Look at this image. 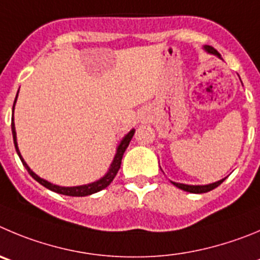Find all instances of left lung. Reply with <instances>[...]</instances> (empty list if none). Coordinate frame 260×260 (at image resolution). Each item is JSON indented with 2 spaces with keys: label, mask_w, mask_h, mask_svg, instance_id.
<instances>
[{
  "label": "left lung",
  "mask_w": 260,
  "mask_h": 260,
  "mask_svg": "<svg viewBox=\"0 0 260 260\" xmlns=\"http://www.w3.org/2000/svg\"><path fill=\"white\" fill-rule=\"evenodd\" d=\"M204 50L207 51L208 53H212V55H215V56L220 57L219 52H218L215 48H213L212 46H208L205 45L204 46ZM225 178L220 179V181H217V182H213V183H209V185H186V183H178V182H173L171 181L172 183H173L176 187L181 188V190L183 191H187V192H191V193H204V192H209V191L214 190L215 187H218V186L222 183L223 181H224Z\"/></svg>",
  "instance_id": "left-lung-1"
}]
</instances>
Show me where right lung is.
Segmentation results:
<instances>
[{
    "mask_svg": "<svg viewBox=\"0 0 260 260\" xmlns=\"http://www.w3.org/2000/svg\"><path fill=\"white\" fill-rule=\"evenodd\" d=\"M18 93H19V91H18ZM16 99H18V94H16V97H15V101H14L13 118H11V131H13L14 145H15L16 152H18V155H19V157H20L23 166L25 167V169H26V171H28V173L30 174V176L33 177V178H35L36 181L38 182V183H41V185L45 186V187L48 188V190L53 191V192L61 193V195H67V196H88V195H92V193L99 192V191L104 190V188H106L109 185H110L111 182H113L114 177H115L116 173H118L119 168H120V164H122L123 154H124L125 149H127V147H128V145H129V142H131V140H132L133 135H135V129H131L129 132H128L127 135H125L124 137L122 138V141L119 142L118 147H116L115 156H114L113 161H111V164H110V168H109V171L106 172L105 176L101 177L100 179H97V181H94V182H91V183H87V185L73 186V187H64V186L53 185V183H51V182H48V181H46V179L41 178L40 176H37V174H36L35 172L31 171V169L29 168L28 164L25 163V160H24L23 156H21L20 151H19L18 141H16L15 123H14V108H15Z\"/></svg>",
    "mask_w": 260,
    "mask_h": 260,
    "instance_id": "obj_1",
    "label": "right lung"
}]
</instances>
